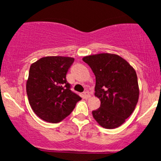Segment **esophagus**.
<instances>
[{"mask_svg":"<svg viewBox=\"0 0 161 161\" xmlns=\"http://www.w3.org/2000/svg\"><path fill=\"white\" fill-rule=\"evenodd\" d=\"M83 96H84L85 98H88V97H90L91 96H90V94L88 92H85L84 93H83Z\"/></svg>","mask_w":161,"mask_h":161,"instance_id":"obj_1","label":"esophagus"}]
</instances>
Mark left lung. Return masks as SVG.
Masks as SVG:
<instances>
[{"label": "left lung", "instance_id": "8db88e82", "mask_svg": "<svg viewBox=\"0 0 161 161\" xmlns=\"http://www.w3.org/2000/svg\"><path fill=\"white\" fill-rule=\"evenodd\" d=\"M95 75V95L101 106L92 111L100 125L115 129L124 123L136 108L139 90L136 71L126 60L111 53L83 57Z\"/></svg>", "mask_w": 161, "mask_h": 161}]
</instances>
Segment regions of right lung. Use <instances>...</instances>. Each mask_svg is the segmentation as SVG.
<instances>
[{
  "mask_svg": "<svg viewBox=\"0 0 161 161\" xmlns=\"http://www.w3.org/2000/svg\"><path fill=\"white\" fill-rule=\"evenodd\" d=\"M74 58L45 57L30 66L26 92L31 108L38 117L57 123L69 116L81 97L66 81Z\"/></svg>",
  "mask_w": 161,
  "mask_h": 161,
  "instance_id": "right-lung-1",
  "label": "right lung"
}]
</instances>
